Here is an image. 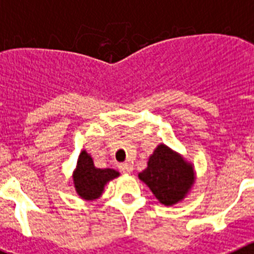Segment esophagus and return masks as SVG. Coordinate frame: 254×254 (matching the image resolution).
Listing matches in <instances>:
<instances>
[{"mask_svg": "<svg viewBox=\"0 0 254 254\" xmlns=\"http://www.w3.org/2000/svg\"><path fill=\"white\" fill-rule=\"evenodd\" d=\"M120 170L125 174H131L132 170H133V167H132L129 163H122L120 164Z\"/></svg>", "mask_w": 254, "mask_h": 254, "instance_id": "esophagus-1", "label": "esophagus"}]
</instances>
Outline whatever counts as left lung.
<instances>
[{
	"label": "left lung",
	"instance_id": "obj_1",
	"mask_svg": "<svg viewBox=\"0 0 254 254\" xmlns=\"http://www.w3.org/2000/svg\"><path fill=\"white\" fill-rule=\"evenodd\" d=\"M161 205L182 202L196 183L194 165L165 143H159L150 155L146 169L138 173Z\"/></svg>",
	"mask_w": 254,
	"mask_h": 254
}]
</instances>
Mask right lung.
<instances>
[{"label":"right lung","instance_id":"obj_1","mask_svg":"<svg viewBox=\"0 0 254 254\" xmlns=\"http://www.w3.org/2000/svg\"><path fill=\"white\" fill-rule=\"evenodd\" d=\"M120 176V172L112 168H96L91 155L82 150L72 173L73 187L80 198L90 202L100 198L107 183Z\"/></svg>","mask_w":254,"mask_h":254}]
</instances>
